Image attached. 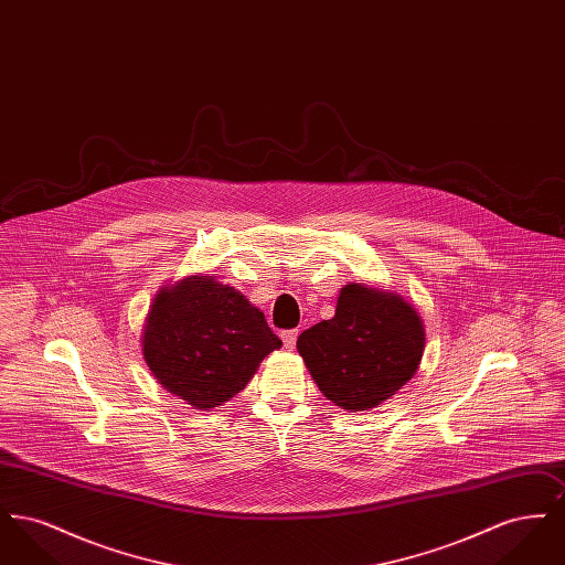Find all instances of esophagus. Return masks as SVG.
<instances>
[{
  "instance_id": "obj_1",
  "label": "esophagus",
  "mask_w": 565,
  "mask_h": 565,
  "mask_svg": "<svg viewBox=\"0 0 565 565\" xmlns=\"http://www.w3.org/2000/svg\"><path fill=\"white\" fill-rule=\"evenodd\" d=\"M296 337H298L296 330H284V332H281V341H284V348H286V350H295Z\"/></svg>"
}]
</instances>
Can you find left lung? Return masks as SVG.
<instances>
[{"label":"left lung","instance_id":"obj_1","mask_svg":"<svg viewBox=\"0 0 565 565\" xmlns=\"http://www.w3.org/2000/svg\"><path fill=\"white\" fill-rule=\"evenodd\" d=\"M426 326L394 290L348 284L330 320L300 332L296 350L328 401L366 411L390 401L417 373Z\"/></svg>","mask_w":565,"mask_h":565}]
</instances>
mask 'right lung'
<instances>
[{"label": "right lung", "instance_id": "right-lung-1", "mask_svg": "<svg viewBox=\"0 0 565 565\" xmlns=\"http://www.w3.org/2000/svg\"><path fill=\"white\" fill-rule=\"evenodd\" d=\"M279 348L265 313L210 275L162 286L141 330V353L152 376L199 411L235 398Z\"/></svg>", "mask_w": 565, "mask_h": 565}]
</instances>
